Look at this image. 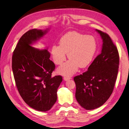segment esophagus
I'll list each match as a JSON object with an SVG mask.
<instances>
[{
	"mask_svg": "<svg viewBox=\"0 0 129 129\" xmlns=\"http://www.w3.org/2000/svg\"><path fill=\"white\" fill-rule=\"evenodd\" d=\"M71 79H72V78H71V77H64V80L65 81H68L69 80H70Z\"/></svg>",
	"mask_w": 129,
	"mask_h": 129,
	"instance_id": "esophagus-1",
	"label": "esophagus"
}]
</instances>
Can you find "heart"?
Wrapping results in <instances>:
<instances>
[{
    "instance_id": "1",
    "label": "heart",
    "mask_w": 129,
    "mask_h": 129,
    "mask_svg": "<svg viewBox=\"0 0 129 129\" xmlns=\"http://www.w3.org/2000/svg\"><path fill=\"white\" fill-rule=\"evenodd\" d=\"M97 41L93 36L72 31L66 33L59 40V46L51 47V54L54 63L60 65L66 60L67 54L70 58L58 69V73L71 76L79 67L85 68L90 65L96 54Z\"/></svg>"
}]
</instances>
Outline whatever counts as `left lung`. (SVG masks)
I'll list each match as a JSON object with an SVG mask.
<instances>
[{"instance_id": "obj_1", "label": "left lung", "mask_w": 129, "mask_h": 129, "mask_svg": "<svg viewBox=\"0 0 129 129\" xmlns=\"http://www.w3.org/2000/svg\"><path fill=\"white\" fill-rule=\"evenodd\" d=\"M96 31L103 39L101 53L94 59L88 71L74 78L76 99L86 110L101 107L107 101L113 92L118 70L117 47L107 33Z\"/></svg>"}]
</instances>
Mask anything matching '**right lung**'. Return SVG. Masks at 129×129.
<instances>
[{"label": "right lung", "mask_w": 129, "mask_h": 129, "mask_svg": "<svg viewBox=\"0 0 129 129\" xmlns=\"http://www.w3.org/2000/svg\"><path fill=\"white\" fill-rule=\"evenodd\" d=\"M48 29H32L19 40L12 56V70L19 93L23 101L38 111L50 110L56 103L57 89L63 79L51 77L55 65L49 59L48 49L39 50L31 45Z\"/></svg>", "instance_id": "1"}]
</instances>
